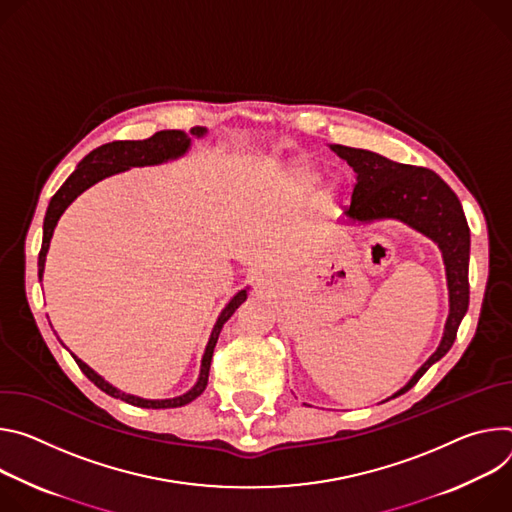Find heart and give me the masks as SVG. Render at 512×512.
<instances>
[{"instance_id": "heart-1", "label": "heart", "mask_w": 512, "mask_h": 512, "mask_svg": "<svg viewBox=\"0 0 512 512\" xmlns=\"http://www.w3.org/2000/svg\"><path fill=\"white\" fill-rule=\"evenodd\" d=\"M293 177H295V181H297L299 185H309V183L313 181V173H311V170H309L307 166H297V168L293 170Z\"/></svg>"}]
</instances>
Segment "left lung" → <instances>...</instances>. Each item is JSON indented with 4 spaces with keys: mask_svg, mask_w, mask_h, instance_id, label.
Masks as SVG:
<instances>
[{
    "mask_svg": "<svg viewBox=\"0 0 512 512\" xmlns=\"http://www.w3.org/2000/svg\"><path fill=\"white\" fill-rule=\"evenodd\" d=\"M329 148L339 158H344L356 173L352 205L342 223L364 225L384 219L401 221L439 248L445 266L449 313L443 325L441 342L411 380L388 396L386 401H390L413 388L417 380L456 342L458 327L470 303V227L458 195L433 170L394 162L362 148L342 144H329Z\"/></svg>",
    "mask_w": 512,
    "mask_h": 512,
    "instance_id": "left-lung-1",
    "label": "left lung"
}]
</instances>
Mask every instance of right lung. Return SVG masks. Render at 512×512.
Instances as JSON below:
<instances>
[{
	"mask_svg": "<svg viewBox=\"0 0 512 512\" xmlns=\"http://www.w3.org/2000/svg\"><path fill=\"white\" fill-rule=\"evenodd\" d=\"M207 136V128L203 126H195L189 132L183 130H162L156 132L154 136L146 138V140H126V142H109L103 144L99 148H95L93 152H89L73 170V175L63 183V187L54 193V197L48 203L46 209V217H44V236H42V248L38 254V278L42 280L44 274V262H46V254L50 248V240L54 234V227L59 223L61 215L65 213V209L89 187H93L95 183L124 173V170H130L134 166H154V164H162L168 160H177L181 156H185L191 150V144L195 138H205ZM248 289L238 291L227 305L221 309L211 335L209 342L205 346L203 358H201V368H199V378L197 382L183 394L173 396V399H142V396L136 394H128L122 392L120 388H116L113 384H109L103 376H99L93 368H89L83 360H79L73 352L75 362L79 364V368L83 370V374L97 386L101 388L105 394L113 396V399H122L134 407H142V409H177V407H185L191 401H195L197 396L205 390L207 380H209V368H211V358H213V348L217 344V337L221 333L223 323L230 319L236 309L248 299Z\"/></svg>",
	"mask_w": 512,
	"mask_h": 512,
	"instance_id": "1",
	"label": "right lung"
}]
</instances>
